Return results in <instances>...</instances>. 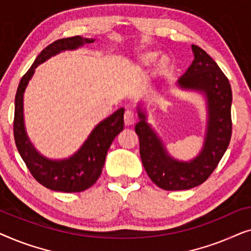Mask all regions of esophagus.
Listing matches in <instances>:
<instances>
[{
	"instance_id": "34e87169",
	"label": "esophagus",
	"mask_w": 251,
	"mask_h": 251,
	"mask_svg": "<svg viewBox=\"0 0 251 251\" xmlns=\"http://www.w3.org/2000/svg\"><path fill=\"white\" fill-rule=\"evenodd\" d=\"M136 122V118L131 111H126L125 113V123L126 126H132Z\"/></svg>"
}]
</instances>
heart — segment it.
<instances>
[{
	"mask_svg": "<svg viewBox=\"0 0 251 251\" xmlns=\"http://www.w3.org/2000/svg\"><path fill=\"white\" fill-rule=\"evenodd\" d=\"M159 54L160 53L157 52V51H153V50L144 51L138 58L139 66L143 68L151 67L154 63H155V60L157 59V57H159ZM173 70H174L173 60H171L168 56L161 57L156 64V68H155L156 74L159 75L160 77H167L171 74Z\"/></svg>",
	"mask_w": 251,
	"mask_h": 251,
	"instance_id": "heart-1",
	"label": "heart"
}]
</instances>
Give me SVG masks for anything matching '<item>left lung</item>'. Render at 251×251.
Instances as JSON below:
<instances>
[{"instance_id": "left-lung-1", "label": "left lung", "mask_w": 251, "mask_h": 251, "mask_svg": "<svg viewBox=\"0 0 251 251\" xmlns=\"http://www.w3.org/2000/svg\"><path fill=\"white\" fill-rule=\"evenodd\" d=\"M194 60L177 80V88L203 98L205 130L200 152L193 159L178 160L168 152L159 132L149 122L144 101L136 106L139 121L135 130L147 175L156 186L167 191L190 190L208 179L227 150L232 135V89L216 61L197 46L191 47Z\"/></svg>"}]
</instances>
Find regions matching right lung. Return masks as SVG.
<instances>
[{
  "label": "right lung",
  "mask_w": 251,
  "mask_h": 251,
  "mask_svg": "<svg viewBox=\"0 0 251 251\" xmlns=\"http://www.w3.org/2000/svg\"><path fill=\"white\" fill-rule=\"evenodd\" d=\"M95 41V39L82 36L54 41L41 51L32 67L22 77L17 89L13 121L16 146L33 177L49 190L74 193L91 187L100 177L106 154L112 142L125 128V108L121 107L96 125L80 149L64 159H50L43 155L27 135L24 116V95L36 67L60 52L77 50Z\"/></svg>",
  "instance_id": "obj_1"
}]
</instances>
